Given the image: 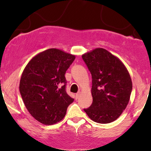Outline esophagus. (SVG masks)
I'll return each mask as SVG.
<instances>
[{"label": "esophagus", "instance_id": "1", "mask_svg": "<svg viewBox=\"0 0 151 151\" xmlns=\"http://www.w3.org/2000/svg\"><path fill=\"white\" fill-rule=\"evenodd\" d=\"M80 93H81V92H78V93H76V95H75L76 99H79V96H80Z\"/></svg>", "mask_w": 151, "mask_h": 151}]
</instances>
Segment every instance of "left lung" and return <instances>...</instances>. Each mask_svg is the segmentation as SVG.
<instances>
[{"label":"left lung","instance_id":"8db88e82","mask_svg":"<svg viewBox=\"0 0 151 151\" xmlns=\"http://www.w3.org/2000/svg\"><path fill=\"white\" fill-rule=\"evenodd\" d=\"M81 57L92 77L93 102L84 111L96 123L113 122L129 102L132 81L129 72L117 57L103 48H96Z\"/></svg>","mask_w":151,"mask_h":151}]
</instances>
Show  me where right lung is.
Here are the masks:
<instances>
[{"mask_svg": "<svg viewBox=\"0 0 151 151\" xmlns=\"http://www.w3.org/2000/svg\"><path fill=\"white\" fill-rule=\"evenodd\" d=\"M75 56L56 48L31 59L22 72L20 92L26 109L37 121L52 125L63 119L74 101L66 92V71Z\"/></svg>", "mask_w": 151, "mask_h": 151, "instance_id": "right-lung-1", "label": "right lung"}]
</instances>
